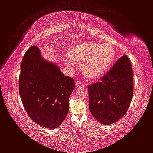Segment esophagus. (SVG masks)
I'll return each instance as SVG.
<instances>
[{
  "mask_svg": "<svg viewBox=\"0 0 153 153\" xmlns=\"http://www.w3.org/2000/svg\"><path fill=\"white\" fill-rule=\"evenodd\" d=\"M76 87H84V84L83 82H79V81L76 82Z\"/></svg>",
  "mask_w": 153,
  "mask_h": 153,
  "instance_id": "1",
  "label": "esophagus"
}]
</instances>
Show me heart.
<instances>
[{
    "mask_svg": "<svg viewBox=\"0 0 153 153\" xmlns=\"http://www.w3.org/2000/svg\"><path fill=\"white\" fill-rule=\"evenodd\" d=\"M68 56L69 58L66 59L65 62L69 67H74V62L80 63L84 75L96 79L111 69L115 58V49L109 42H88L71 48Z\"/></svg>",
    "mask_w": 153,
    "mask_h": 153,
    "instance_id": "heart-1",
    "label": "heart"
}]
</instances>
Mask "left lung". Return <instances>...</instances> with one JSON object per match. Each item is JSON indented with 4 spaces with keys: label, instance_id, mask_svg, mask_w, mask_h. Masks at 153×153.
<instances>
[{
    "label": "left lung",
    "instance_id": "8db88e82",
    "mask_svg": "<svg viewBox=\"0 0 153 153\" xmlns=\"http://www.w3.org/2000/svg\"><path fill=\"white\" fill-rule=\"evenodd\" d=\"M133 77L131 62L124 56L100 82L88 86L89 110L99 122L112 124L125 115L133 99Z\"/></svg>",
    "mask_w": 153,
    "mask_h": 153
}]
</instances>
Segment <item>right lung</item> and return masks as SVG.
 Instances as JSON below:
<instances>
[{
  "label": "right lung",
  "mask_w": 153,
  "mask_h": 153,
  "mask_svg": "<svg viewBox=\"0 0 153 153\" xmlns=\"http://www.w3.org/2000/svg\"><path fill=\"white\" fill-rule=\"evenodd\" d=\"M20 69L19 93L27 114L41 126H60L69 112L74 79L64 76L55 63L44 60L36 46L24 55Z\"/></svg>",
  "instance_id": "right-lung-1"
}]
</instances>
